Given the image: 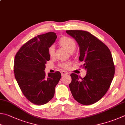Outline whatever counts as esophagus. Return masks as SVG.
Segmentation results:
<instances>
[{"label": "esophagus", "mask_w": 125, "mask_h": 125, "mask_svg": "<svg viewBox=\"0 0 125 125\" xmlns=\"http://www.w3.org/2000/svg\"><path fill=\"white\" fill-rule=\"evenodd\" d=\"M61 73H62V76H63V75H66V74H67L68 73L66 71H62V72H61Z\"/></svg>", "instance_id": "esophagus-1"}]
</instances>
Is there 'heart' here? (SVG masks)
Instances as JSON below:
<instances>
[{
    "label": "heart",
    "mask_w": 125,
    "mask_h": 125,
    "mask_svg": "<svg viewBox=\"0 0 125 125\" xmlns=\"http://www.w3.org/2000/svg\"><path fill=\"white\" fill-rule=\"evenodd\" d=\"M59 44L64 48L70 53H72L76 48V42L73 39L69 37H63L60 39ZM48 54L50 56H53L54 55V48L53 46L49 47L48 48ZM70 66V62H65L60 64V67L62 69H66Z\"/></svg>",
    "instance_id": "b5f03b06"
}]
</instances>
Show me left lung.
<instances>
[{"label":"left lung","mask_w":125,"mask_h":125,"mask_svg":"<svg viewBox=\"0 0 125 125\" xmlns=\"http://www.w3.org/2000/svg\"><path fill=\"white\" fill-rule=\"evenodd\" d=\"M80 48L81 67L87 71L83 78L71 73L69 84L73 97L83 105H90L101 99L107 92L115 74L111 52L108 47L89 32L66 30Z\"/></svg>","instance_id":"left-lung-1"}]
</instances>
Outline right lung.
I'll return each instance as SVG.
<instances>
[{"mask_svg": "<svg viewBox=\"0 0 125 125\" xmlns=\"http://www.w3.org/2000/svg\"><path fill=\"white\" fill-rule=\"evenodd\" d=\"M56 38L53 32L37 35L23 44L16 54L15 78L23 95L33 104L43 105L52 99L61 78L60 72L46 76L44 71L50 60L48 48Z\"/></svg>", "mask_w": 125, "mask_h": 125, "instance_id": "add662e5", "label": "right lung"}]
</instances>
